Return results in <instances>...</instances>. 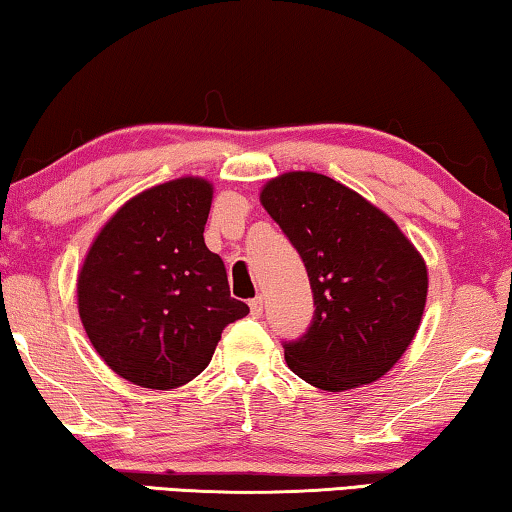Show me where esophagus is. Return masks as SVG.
<instances>
[{
    "instance_id": "esophagus-1",
    "label": "esophagus",
    "mask_w": 512,
    "mask_h": 512,
    "mask_svg": "<svg viewBox=\"0 0 512 512\" xmlns=\"http://www.w3.org/2000/svg\"><path fill=\"white\" fill-rule=\"evenodd\" d=\"M249 307H251V316L261 318L263 316V298H261V295H256V298L249 302Z\"/></svg>"
}]
</instances>
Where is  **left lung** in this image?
Instances as JSON below:
<instances>
[{"instance_id": "left-lung-1", "label": "left lung", "mask_w": 512, "mask_h": 512, "mask_svg": "<svg viewBox=\"0 0 512 512\" xmlns=\"http://www.w3.org/2000/svg\"><path fill=\"white\" fill-rule=\"evenodd\" d=\"M261 205L298 249L316 305L307 335L284 344L286 365L328 392L379 381L420 328L425 258L388 214L328 175L272 177Z\"/></svg>"}]
</instances>
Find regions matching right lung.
<instances>
[{"mask_svg": "<svg viewBox=\"0 0 512 512\" xmlns=\"http://www.w3.org/2000/svg\"><path fill=\"white\" fill-rule=\"evenodd\" d=\"M214 187L184 175L129 198L78 272V314L94 351L140 388L170 390L210 365L221 330L249 314L205 247Z\"/></svg>", "mask_w": 512, "mask_h": 512, "instance_id": "1", "label": "right lung"}]
</instances>
